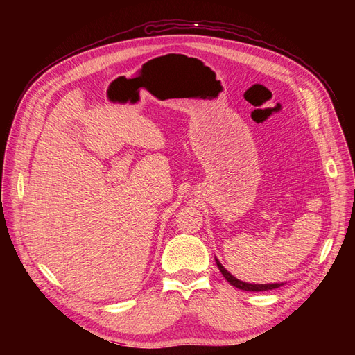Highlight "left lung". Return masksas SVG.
I'll use <instances>...</instances> for the list:
<instances>
[{"label":"left lung","instance_id":"left-lung-1","mask_svg":"<svg viewBox=\"0 0 355 355\" xmlns=\"http://www.w3.org/2000/svg\"><path fill=\"white\" fill-rule=\"evenodd\" d=\"M216 263H218L219 271L222 272V275H223L225 278H227L228 283H231L232 286L239 287V288H241V290H247V292H263V290H272V288H277V287L282 286V284H278V283H275V284H250V283L240 282V280H237V278H235L234 275H231L227 270H225V268L220 265V262H219L218 259H216Z\"/></svg>","mask_w":355,"mask_h":355}]
</instances>
